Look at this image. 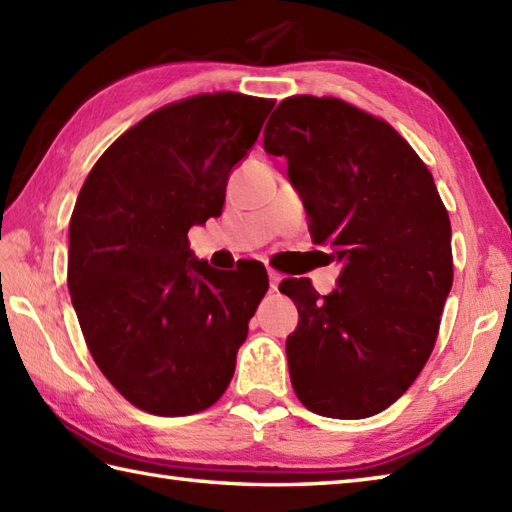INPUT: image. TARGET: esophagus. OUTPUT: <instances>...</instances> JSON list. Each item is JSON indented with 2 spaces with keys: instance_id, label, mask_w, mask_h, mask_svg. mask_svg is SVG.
Wrapping results in <instances>:
<instances>
[{
  "instance_id": "1",
  "label": "esophagus",
  "mask_w": 512,
  "mask_h": 512,
  "mask_svg": "<svg viewBox=\"0 0 512 512\" xmlns=\"http://www.w3.org/2000/svg\"><path fill=\"white\" fill-rule=\"evenodd\" d=\"M268 279H270V290H277L279 281L284 279V275H281L279 270H275V268H268Z\"/></svg>"
}]
</instances>
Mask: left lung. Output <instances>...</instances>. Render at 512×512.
I'll list each match as a JSON object with an SVG mask.
<instances>
[{
    "instance_id": "left-lung-1",
    "label": "left lung",
    "mask_w": 512,
    "mask_h": 512,
    "mask_svg": "<svg viewBox=\"0 0 512 512\" xmlns=\"http://www.w3.org/2000/svg\"><path fill=\"white\" fill-rule=\"evenodd\" d=\"M264 149L288 158L314 242L343 262L339 288L279 290L297 303L290 380L303 407L358 420L385 411L427 365L453 286L451 222L431 171L383 118L334 96L277 105Z\"/></svg>"
}]
</instances>
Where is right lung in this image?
Segmentation results:
<instances>
[{"label":"right lung","mask_w":512,"mask_h":512,"mask_svg":"<svg viewBox=\"0 0 512 512\" xmlns=\"http://www.w3.org/2000/svg\"><path fill=\"white\" fill-rule=\"evenodd\" d=\"M273 99L195 94L151 112L105 149L70 217L68 288L88 350L118 394L154 416L220 400L264 264L213 270L191 259L189 228L222 213L228 173Z\"/></svg>","instance_id":"1"}]
</instances>
